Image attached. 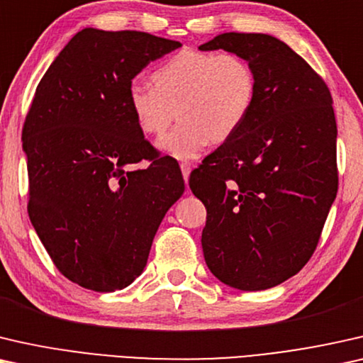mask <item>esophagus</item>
Returning a JSON list of instances; mask_svg holds the SVG:
<instances>
[{"label":"esophagus","mask_w":363,"mask_h":363,"mask_svg":"<svg viewBox=\"0 0 363 363\" xmlns=\"http://www.w3.org/2000/svg\"><path fill=\"white\" fill-rule=\"evenodd\" d=\"M181 171H182V176H184V181H186V184H187V181H189V174H191V171H192V164L189 161H184V162H181Z\"/></svg>","instance_id":"1"}]
</instances>
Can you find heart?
Wrapping results in <instances>:
<instances>
[{
  "instance_id": "heart-1",
  "label": "heart",
  "mask_w": 363,
  "mask_h": 363,
  "mask_svg": "<svg viewBox=\"0 0 363 363\" xmlns=\"http://www.w3.org/2000/svg\"><path fill=\"white\" fill-rule=\"evenodd\" d=\"M155 85L133 82L128 104L145 135L174 128L160 147L176 160H192L208 143L225 141L247 121L257 99V74L235 52L181 49L152 74Z\"/></svg>"
}]
</instances>
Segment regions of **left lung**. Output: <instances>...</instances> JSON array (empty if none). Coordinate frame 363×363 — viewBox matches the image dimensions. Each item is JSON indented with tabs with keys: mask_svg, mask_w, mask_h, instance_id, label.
Returning a JSON list of instances; mask_svg holds the SVG:
<instances>
[{
	"mask_svg": "<svg viewBox=\"0 0 363 363\" xmlns=\"http://www.w3.org/2000/svg\"><path fill=\"white\" fill-rule=\"evenodd\" d=\"M199 49L242 55L258 82L242 128L189 179L207 208L203 258L232 288H273L313 257L335 199L333 95L324 79L273 35L225 33Z\"/></svg>",
	"mask_w": 363,
	"mask_h": 363,
	"instance_id": "1",
	"label": "left lung"
}]
</instances>
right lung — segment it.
I'll use <instances>...</instances> for the list:
<instances>
[{"label":"right lung","instance_id":"obj_1","mask_svg":"<svg viewBox=\"0 0 363 363\" xmlns=\"http://www.w3.org/2000/svg\"><path fill=\"white\" fill-rule=\"evenodd\" d=\"M181 45L82 29L35 89L23 126L29 218L55 268L82 288L110 293L135 281L182 196L179 164L146 140L128 104L131 80Z\"/></svg>","mask_w":363,"mask_h":363}]
</instances>
